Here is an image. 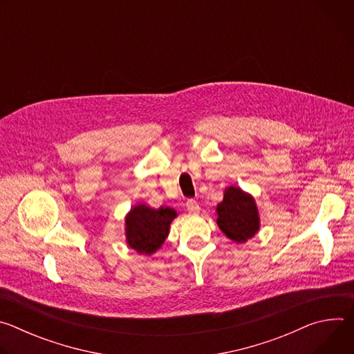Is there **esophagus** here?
Wrapping results in <instances>:
<instances>
[{"mask_svg":"<svg viewBox=\"0 0 354 354\" xmlns=\"http://www.w3.org/2000/svg\"><path fill=\"white\" fill-rule=\"evenodd\" d=\"M186 207L190 213H198L200 212V207H198V203L194 200H187L186 201Z\"/></svg>","mask_w":354,"mask_h":354,"instance_id":"esophagus-1","label":"esophagus"}]
</instances>
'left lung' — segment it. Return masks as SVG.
Returning <instances> with one entry per match:
<instances>
[{
	"label": "left lung",
	"mask_w": 354,
	"mask_h": 354,
	"mask_svg": "<svg viewBox=\"0 0 354 354\" xmlns=\"http://www.w3.org/2000/svg\"><path fill=\"white\" fill-rule=\"evenodd\" d=\"M217 225L227 238L245 243L261 230V217L255 197L231 185L224 189L223 201L216 207Z\"/></svg>",
	"instance_id": "1"
}]
</instances>
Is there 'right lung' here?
Here are the masks:
<instances>
[{
    "mask_svg": "<svg viewBox=\"0 0 354 354\" xmlns=\"http://www.w3.org/2000/svg\"><path fill=\"white\" fill-rule=\"evenodd\" d=\"M176 217L178 213L172 207L153 209L145 203H137L124 217L126 243L140 255L156 254L164 245L171 223Z\"/></svg>",
    "mask_w": 354,
    "mask_h": 354,
    "instance_id": "add662e5",
    "label": "right lung"
}]
</instances>
